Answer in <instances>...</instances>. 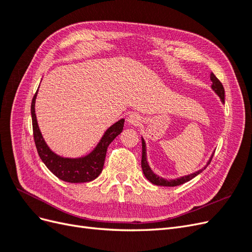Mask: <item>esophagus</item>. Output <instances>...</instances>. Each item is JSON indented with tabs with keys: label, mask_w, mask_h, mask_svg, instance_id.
Here are the masks:
<instances>
[{
	"label": "esophagus",
	"mask_w": 252,
	"mask_h": 252,
	"mask_svg": "<svg viewBox=\"0 0 252 252\" xmlns=\"http://www.w3.org/2000/svg\"><path fill=\"white\" fill-rule=\"evenodd\" d=\"M127 122L129 125L132 126H139L142 122V118L138 113H130L127 118Z\"/></svg>",
	"instance_id": "obj_1"
}]
</instances>
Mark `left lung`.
<instances>
[{"label":"left lung","instance_id":"1","mask_svg":"<svg viewBox=\"0 0 252 252\" xmlns=\"http://www.w3.org/2000/svg\"><path fill=\"white\" fill-rule=\"evenodd\" d=\"M210 80L212 82V85H211V88L213 89V91L220 96V101H222V103H225V90H224V87L222 85V83H220L219 81V79L216 77L215 74H213L211 72L210 74ZM213 158V154L211 155L209 161L207 162V165H206L203 169H200L197 170L191 174H188V175H185V177H181L179 179H174V180H166V179H163L161 177H158V175H157L154 171L151 170L150 166L148 165V162H147V156H146V143H145L144 139L142 138V170H143V173L145 177H146V179L151 182L152 184L155 185H158V186H168V187H173V186H179V185H182L184 184V183L192 180L193 178H195L197 174H200L206 167H207L211 159Z\"/></svg>","mask_w":252,"mask_h":252}]
</instances>
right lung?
I'll return each instance as SVG.
<instances>
[{"label":"right lung","instance_id":"1","mask_svg":"<svg viewBox=\"0 0 252 252\" xmlns=\"http://www.w3.org/2000/svg\"><path fill=\"white\" fill-rule=\"evenodd\" d=\"M36 94L37 90L32 102V129L35 147L43 163L56 177L64 182L85 183L96 179L103 170L106 152H107L109 144L123 130L125 120L121 119L110 126L102 136L96 147L89 155L77 158H63L51 151L43 139L35 117L34 105Z\"/></svg>","mask_w":252,"mask_h":252}]
</instances>
